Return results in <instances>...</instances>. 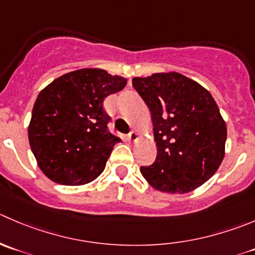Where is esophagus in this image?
Wrapping results in <instances>:
<instances>
[{
  "label": "esophagus",
  "mask_w": 255,
  "mask_h": 255,
  "mask_svg": "<svg viewBox=\"0 0 255 255\" xmlns=\"http://www.w3.org/2000/svg\"><path fill=\"white\" fill-rule=\"evenodd\" d=\"M127 139L129 140V142H134V140L138 139V133L134 132V130H133V132H129L127 134Z\"/></svg>",
  "instance_id": "esophagus-1"
}]
</instances>
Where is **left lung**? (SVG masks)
Returning <instances> with one entry per match:
<instances>
[{"label": "left lung", "instance_id": "left-lung-1", "mask_svg": "<svg viewBox=\"0 0 255 255\" xmlns=\"http://www.w3.org/2000/svg\"><path fill=\"white\" fill-rule=\"evenodd\" d=\"M153 123L157 157L140 173L155 189L187 193L221 165L227 127L211 93L177 72L133 78Z\"/></svg>", "mask_w": 255, "mask_h": 255}]
</instances>
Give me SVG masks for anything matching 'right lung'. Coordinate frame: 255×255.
<instances>
[{
  "label": "right lung",
  "instance_id": "add662e5",
  "mask_svg": "<svg viewBox=\"0 0 255 255\" xmlns=\"http://www.w3.org/2000/svg\"><path fill=\"white\" fill-rule=\"evenodd\" d=\"M127 80L98 68L63 75L41 91L28 127L31 149L42 172L63 185L96 179L120 137L108 132L103 110L107 96L123 90Z\"/></svg>",
  "mask_w": 255,
  "mask_h": 255
}]
</instances>
